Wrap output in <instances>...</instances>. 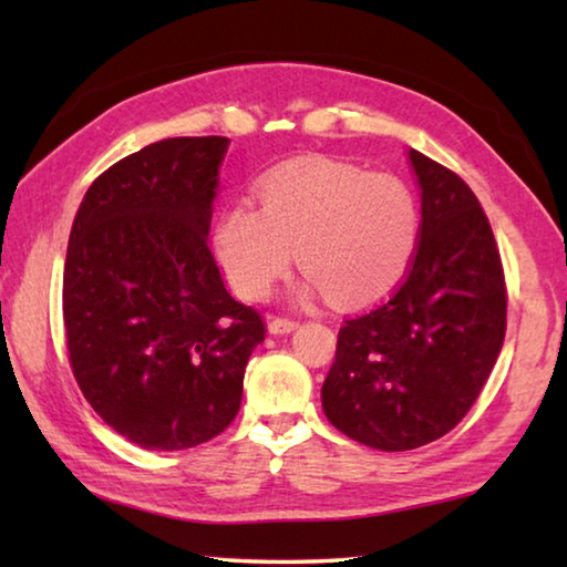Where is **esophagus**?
Listing matches in <instances>:
<instances>
[{
  "label": "esophagus",
  "mask_w": 567,
  "mask_h": 567,
  "mask_svg": "<svg viewBox=\"0 0 567 567\" xmlns=\"http://www.w3.org/2000/svg\"><path fill=\"white\" fill-rule=\"evenodd\" d=\"M297 328H300V322H295V320H287V318L270 320V332L272 334H287V332H295Z\"/></svg>",
  "instance_id": "34e87169"
}]
</instances>
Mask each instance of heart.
Masks as SVG:
<instances>
[{
	"mask_svg": "<svg viewBox=\"0 0 567 567\" xmlns=\"http://www.w3.org/2000/svg\"><path fill=\"white\" fill-rule=\"evenodd\" d=\"M420 207L405 182L348 162L310 157L260 179V207L229 205L213 245L235 290L260 300L300 260L310 287L332 305L364 307L388 297L417 252Z\"/></svg>",
	"mask_w": 567,
	"mask_h": 567,
	"instance_id": "b5f03b06",
	"label": "heart"
}]
</instances>
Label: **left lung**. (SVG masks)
Returning <instances> with one entry per match:
<instances>
[{
  "label": "left lung",
  "mask_w": 567,
  "mask_h": 567,
  "mask_svg": "<svg viewBox=\"0 0 567 567\" xmlns=\"http://www.w3.org/2000/svg\"><path fill=\"white\" fill-rule=\"evenodd\" d=\"M420 243L388 302L348 320L322 410L358 443L400 453L450 433L505 340V277L491 223L463 179L417 150Z\"/></svg>",
  "instance_id": "1"
}]
</instances>
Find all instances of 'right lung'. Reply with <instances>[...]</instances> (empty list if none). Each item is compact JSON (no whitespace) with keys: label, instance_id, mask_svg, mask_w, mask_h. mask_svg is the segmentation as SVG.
Listing matches in <instances>:
<instances>
[{"label":"right lung","instance_id":"right-lung-1","mask_svg":"<svg viewBox=\"0 0 567 567\" xmlns=\"http://www.w3.org/2000/svg\"><path fill=\"white\" fill-rule=\"evenodd\" d=\"M227 137H172L92 182L66 245L62 310L92 410L145 450L207 443L235 420L260 312L209 249Z\"/></svg>","mask_w":567,"mask_h":567}]
</instances>
